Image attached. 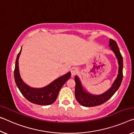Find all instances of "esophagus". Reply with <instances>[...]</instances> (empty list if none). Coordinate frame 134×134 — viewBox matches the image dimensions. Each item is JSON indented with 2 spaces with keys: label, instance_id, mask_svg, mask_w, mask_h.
<instances>
[{
  "label": "esophagus",
  "instance_id": "1",
  "mask_svg": "<svg viewBox=\"0 0 134 134\" xmlns=\"http://www.w3.org/2000/svg\"><path fill=\"white\" fill-rule=\"evenodd\" d=\"M78 72V69L76 67H73L71 70V76H75L76 73Z\"/></svg>",
  "mask_w": 134,
  "mask_h": 134
}]
</instances>
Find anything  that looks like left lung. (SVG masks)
Masks as SVG:
<instances>
[{
	"label": "left lung",
	"mask_w": 134,
	"mask_h": 134,
	"mask_svg": "<svg viewBox=\"0 0 134 134\" xmlns=\"http://www.w3.org/2000/svg\"><path fill=\"white\" fill-rule=\"evenodd\" d=\"M110 49L114 52L118 61L119 69L117 77L111 86L103 94L99 95L92 94L83 87L79 77L76 75L75 77L76 83L75 97L76 100L84 107H94L104 103L114 94L120 86L123 79V58L116 42L114 40H109Z\"/></svg>",
	"instance_id": "8db88e82"
}]
</instances>
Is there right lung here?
<instances>
[{
  "label": "right lung",
  "instance_id": "1",
  "mask_svg": "<svg viewBox=\"0 0 134 134\" xmlns=\"http://www.w3.org/2000/svg\"><path fill=\"white\" fill-rule=\"evenodd\" d=\"M22 47L16 57L14 70V79L16 86L27 100L37 105H48L54 103L57 98L61 87L71 76V72L56 79L51 83L43 88H36L29 86L23 81L19 70L18 59L20 58Z\"/></svg>",
  "mask_w": 134,
  "mask_h": 134
}]
</instances>
